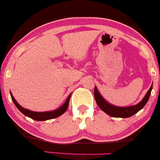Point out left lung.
Returning a JSON list of instances; mask_svg holds the SVG:
<instances>
[{
  "mask_svg": "<svg viewBox=\"0 0 160 160\" xmlns=\"http://www.w3.org/2000/svg\"><path fill=\"white\" fill-rule=\"evenodd\" d=\"M152 90V85L151 88H149L148 91H147L145 97L143 98L142 101L139 103H138L135 105H131V106H126V107H119L116 106V105H112L109 102H107L102 94L99 93L97 87H94V98H95L96 102H97L99 108L105 112L106 114L109 115L110 116L112 117H117V118H128L131 117L133 115L137 113L138 112L140 111L142 108H144L146 103L148 102V99H149L150 94H151V91Z\"/></svg>",
  "mask_w": 160,
  "mask_h": 160,
  "instance_id": "1",
  "label": "left lung"
}]
</instances>
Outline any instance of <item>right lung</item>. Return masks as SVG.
Returning <instances> with one entry per match:
<instances>
[{
  "instance_id": "add662e5",
  "label": "right lung",
  "mask_w": 160,
  "mask_h": 160,
  "mask_svg": "<svg viewBox=\"0 0 160 160\" xmlns=\"http://www.w3.org/2000/svg\"><path fill=\"white\" fill-rule=\"evenodd\" d=\"M10 94H11V97H12V101H13L15 106L18 108V109L19 110L22 114H24L25 116H28V117L31 118V119H34V120H37V121H44V120H48V119H55V118H57L58 116H60L61 115H62L68 108V106H69V99H70L71 94H69V97L67 98L66 102H64V104H63L61 107L57 108V109L52 110V111H48V112H34V111H31V110H29V109H26V108L22 107L21 105L17 102V101L15 100V98L13 97L12 93L10 92Z\"/></svg>"
}]
</instances>
